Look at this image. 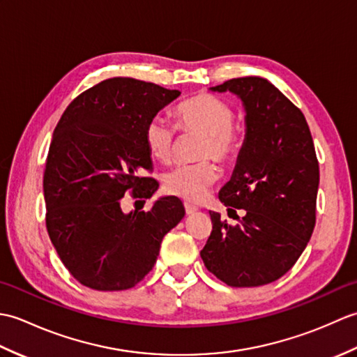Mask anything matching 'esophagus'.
I'll list each match as a JSON object with an SVG mask.
<instances>
[{"instance_id": "obj_1", "label": "esophagus", "mask_w": 357, "mask_h": 357, "mask_svg": "<svg viewBox=\"0 0 357 357\" xmlns=\"http://www.w3.org/2000/svg\"><path fill=\"white\" fill-rule=\"evenodd\" d=\"M196 211H198V207L192 206V204H188V202H185V213H187V215H195Z\"/></svg>"}]
</instances>
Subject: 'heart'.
Returning a JSON list of instances; mask_svg holds the SVG:
<instances>
[{"mask_svg":"<svg viewBox=\"0 0 357 357\" xmlns=\"http://www.w3.org/2000/svg\"><path fill=\"white\" fill-rule=\"evenodd\" d=\"M181 130L202 135L198 159H215L231 164L241 150V133L233 127L234 113L227 102L213 95L201 93L179 104L176 109ZM144 142L150 156L159 162H170L174 153V128L162 116H153L144 127ZM216 167L210 161L181 165L164 178V190L187 202L199 204L216 181Z\"/></svg>","mask_w":357,"mask_h":357,"instance_id":"1","label":"heart"}]
</instances>
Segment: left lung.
Returning <instances> with one entry per match:
<instances>
[{
	"mask_svg": "<svg viewBox=\"0 0 357 357\" xmlns=\"http://www.w3.org/2000/svg\"><path fill=\"white\" fill-rule=\"evenodd\" d=\"M210 90L236 95L245 110L244 144L219 192L224 206L245 215L231 227L210 211L213 230L201 257L230 287L270 284L299 259L314 229L319 164L312 133L302 112L265 78H233Z\"/></svg>",
	"mask_w": 357,
	"mask_h": 357,
	"instance_id": "1",
	"label": "left lung"
}]
</instances>
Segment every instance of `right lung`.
<instances>
[{"mask_svg": "<svg viewBox=\"0 0 357 357\" xmlns=\"http://www.w3.org/2000/svg\"><path fill=\"white\" fill-rule=\"evenodd\" d=\"M181 95L133 78L105 79L70 102L53 132L44 172L45 225L59 259L92 290L132 288L153 268L162 238L184 218L176 196L149 211L124 213L121 201L151 198L141 176L151 158L144 127Z\"/></svg>", "mask_w": 357, "mask_h": 357, "instance_id": "add662e5", "label": "right lung"}]
</instances>
